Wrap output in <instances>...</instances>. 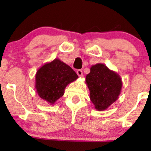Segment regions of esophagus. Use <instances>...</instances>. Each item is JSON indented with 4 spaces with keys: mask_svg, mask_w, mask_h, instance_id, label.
<instances>
[{
    "mask_svg": "<svg viewBox=\"0 0 151 151\" xmlns=\"http://www.w3.org/2000/svg\"><path fill=\"white\" fill-rule=\"evenodd\" d=\"M77 74H78V76H79V77H83V72L81 70H78L77 71Z\"/></svg>",
    "mask_w": 151,
    "mask_h": 151,
    "instance_id": "obj_1",
    "label": "esophagus"
}]
</instances>
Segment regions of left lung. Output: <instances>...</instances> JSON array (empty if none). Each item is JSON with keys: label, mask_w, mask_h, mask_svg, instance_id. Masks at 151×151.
<instances>
[{"label": "left lung", "mask_w": 151, "mask_h": 151, "mask_svg": "<svg viewBox=\"0 0 151 151\" xmlns=\"http://www.w3.org/2000/svg\"><path fill=\"white\" fill-rule=\"evenodd\" d=\"M90 100L98 111H104L119 98L122 88L120 76L101 63L92 65L86 76Z\"/></svg>", "instance_id": "obj_1"}]
</instances>
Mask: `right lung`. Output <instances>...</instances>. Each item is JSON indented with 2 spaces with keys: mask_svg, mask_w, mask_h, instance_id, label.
<instances>
[{
  "mask_svg": "<svg viewBox=\"0 0 151 151\" xmlns=\"http://www.w3.org/2000/svg\"><path fill=\"white\" fill-rule=\"evenodd\" d=\"M77 78L70 66L57 58L38 69L35 87L40 97L53 105L63 96L66 86Z\"/></svg>",
  "mask_w": 151,
  "mask_h": 151,
  "instance_id": "1",
  "label": "right lung"
}]
</instances>
